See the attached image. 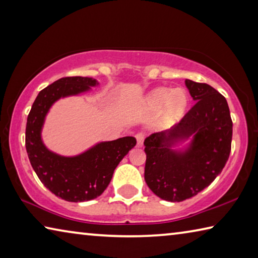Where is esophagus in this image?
I'll return each instance as SVG.
<instances>
[{"label":"esophagus","instance_id":"34e87169","mask_svg":"<svg viewBox=\"0 0 258 258\" xmlns=\"http://www.w3.org/2000/svg\"><path fill=\"white\" fill-rule=\"evenodd\" d=\"M135 139H137V146L142 147L143 141H145V134H143L142 132H139L135 134Z\"/></svg>","mask_w":258,"mask_h":258}]
</instances>
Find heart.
Segmentation results:
<instances>
[{"instance_id":"b5f03b06","label":"heart","mask_w":258,"mask_h":258,"mask_svg":"<svg viewBox=\"0 0 258 258\" xmlns=\"http://www.w3.org/2000/svg\"><path fill=\"white\" fill-rule=\"evenodd\" d=\"M148 103L151 108L158 109L165 104L164 120L166 123H175L185 112L189 98L183 89H175L169 91L167 89H157L150 94Z\"/></svg>"}]
</instances>
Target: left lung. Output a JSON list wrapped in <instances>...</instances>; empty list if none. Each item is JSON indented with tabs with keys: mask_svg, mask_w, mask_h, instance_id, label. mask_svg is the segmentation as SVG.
I'll return each mask as SVG.
<instances>
[{
	"mask_svg": "<svg viewBox=\"0 0 258 258\" xmlns=\"http://www.w3.org/2000/svg\"><path fill=\"white\" fill-rule=\"evenodd\" d=\"M195 104L175 127L145 140V180L159 198L178 203L195 197L215 180L229 159L232 119L226 99L206 83L185 80ZM192 137L188 150L168 146Z\"/></svg>",
	"mask_w": 258,
	"mask_h": 258,
	"instance_id": "1",
	"label": "left lung"
}]
</instances>
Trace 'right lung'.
I'll return each instance as SVG.
<instances>
[{
  "instance_id": "obj_1",
  "label": "right lung",
  "mask_w": 258,
  "mask_h": 258,
  "mask_svg": "<svg viewBox=\"0 0 258 258\" xmlns=\"http://www.w3.org/2000/svg\"><path fill=\"white\" fill-rule=\"evenodd\" d=\"M95 84L97 81L91 77L60 78L38 93L27 117L26 150L32 167L45 187L67 202L81 203L99 197L110 183L117 165L137 145L135 138L125 137L99 143L76 157H61L43 145L41 130L52 103Z\"/></svg>"
}]
</instances>
